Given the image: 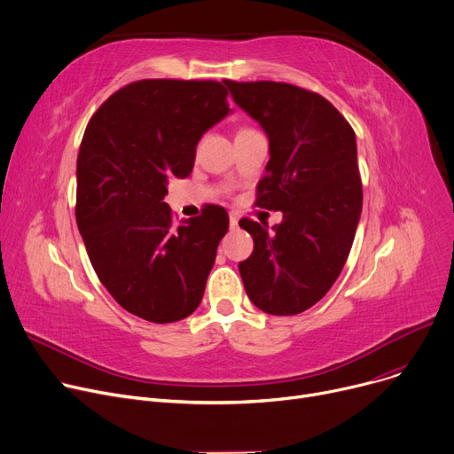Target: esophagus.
Segmentation results:
<instances>
[{
	"mask_svg": "<svg viewBox=\"0 0 454 454\" xmlns=\"http://www.w3.org/2000/svg\"><path fill=\"white\" fill-rule=\"evenodd\" d=\"M230 226H231V228H237V226H239V217H237V214H230Z\"/></svg>",
	"mask_w": 454,
	"mask_h": 454,
	"instance_id": "34e87169",
	"label": "esophagus"
}]
</instances>
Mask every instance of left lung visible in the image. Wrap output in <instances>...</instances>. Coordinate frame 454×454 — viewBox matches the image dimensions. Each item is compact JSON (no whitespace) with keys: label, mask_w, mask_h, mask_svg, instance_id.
Masks as SVG:
<instances>
[{"label":"left lung","mask_w":454,"mask_h":454,"mask_svg":"<svg viewBox=\"0 0 454 454\" xmlns=\"http://www.w3.org/2000/svg\"><path fill=\"white\" fill-rule=\"evenodd\" d=\"M239 107L270 140L255 206L283 211V223L243 219L254 239L239 262L252 303L271 316L309 310L336 283L364 206L356 135L345 116L312 90L283 82L224 80Z\"/></svg>","instance_id":"obj_1"}]
</instances>
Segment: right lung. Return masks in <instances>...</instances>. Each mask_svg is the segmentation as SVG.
<instances>
[{
	"label": "right lung",
	"instance_id": "right-lung-1",
	"mask_svg": "<svg viewBox=\"0 0 454 454\" xmlns=\"http://www.w3.org/2000/svg\"><path fill=\"white\" fill-rule=\"evenodd\" d=\"M215 80H138L85 128L76 162V223L100 283L128 312L173 323L200 303L226 209L176 223L168 178L192 173L200 137L230 113Z\"/></svg>",
	"mask_w": 454,
	"mask_h": 454
}]
</instances>
